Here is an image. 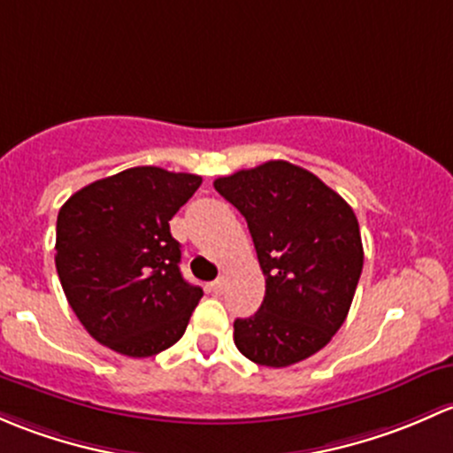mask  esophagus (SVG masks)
I'll return each mask as SVG.
<instances>
[{"instance_id":"obj_1","label":"esophagus","mask_w":453,"mask_h":453,"mask_svg":"<svg viewBox=\"0 0 453 453\" xmlns=\"http://www.w3.org/2000/svg\"><path fill=\"white\" fill-rule=\"evenodd\" d=\"M209 290H211L213 295H222V292H225V279H218V281H213L211 286H209Z\"/></svg>"}]
</instances>
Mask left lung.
Here are the masks:
<instances>
[{
	"mask_svg": "<svg viewBox=\"0 0 453 453\" xmlns=\"http://www.w3.org/2000/svg\"><path fill=\"white\" fill-rule=\"evenodd\" d=\"M246 218L265 277L259 311L233 323L242 356L283 368L314 356L342 327L365 264L360 225L347 200L288 161L213 180Z\"/></svg>",
	"mask_w": 453,
	"mask_h": 453,
	"instance_id": "8db88e82",
	"label": "left lung"
}]
</instances>
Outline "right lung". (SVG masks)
<instances>
[{
    "instance_id": "1",
    "label": "right lung",
    "mask_w": 453,
    "mask_h": 453,
    "mask_svg": "<svg viewBox=\"0 0 453 453\" xmlns=\"http://www.w3.org/2000/svg\"><path fill=\"white\" fill-rule=\"evenodd\" d=\"M203 179L130 167L76 192L56 220V270L91 338L128 357L179 342L203 290L180 274L170 220Z\"/></svg>"
}]
</instances>
